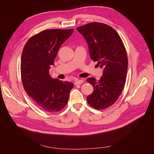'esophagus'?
I'll return each mask as SVG.
<instances>
[{
  "mask_svg": "<svg viewBox=\"0 0 154 154\" xmlns=\"http://www.w3.org/2000/svg\"><path fill=\"white\" fill-rule=\"evenodd\" d=\"M84 80H76L74 81V84L75 85H78V84H81V83H83Z\"/></svg>",
  "mask_w": 154,
  "mask_h": 154,
  "instance_id": "34e87169",
  "label": "esophagus"
}]
</instances>
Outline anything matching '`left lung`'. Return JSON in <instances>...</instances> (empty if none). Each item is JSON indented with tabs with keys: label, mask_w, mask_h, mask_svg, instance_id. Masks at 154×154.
I'll return each mask as SVG.
<instances>
[{
	"label": "left lung",
	"mask_w": 154,
	"mask_h": 154,
	"mask_svg": "<svg viewBox=\"0 0 154 154\" xmlns=\"http://www.w3.org/2000/svg\"><path fill=\"white\" fill-rule=\"evenodd\" d=\"M76 29L84 36L91 58L103 68L100 80L88 78L94 88L87 97L88 103L97 110L105 109L118 100L123 90L128 69L127 51L118 33L103 23L92 22Z\"/></svg>",
	"instance_id": "1"
}]
</instances>
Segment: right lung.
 <instances>
[{"label":"right lung","instance_id":"add662e5","mask_svg":"<svg viewBox=\"0 0 154 154\" xmlns=\"http://www.w3.org/2000/svg\"><path fill=\"white\" fill-rule=\"evenodd\" d=\"M73 31L72 29L42 31L31 36L22 51L23 87L35 103L49 112H57L64 108L74 86L71 82L52 78L49 74L60 47Z\"/></svg>","mask_w":154,"mask_h":154}]
</instances>
